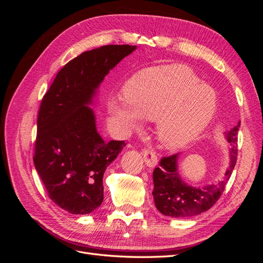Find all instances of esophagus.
<instances>
[{
	"label": "esophagus",
	"instance_id": "esophagus-1",
	"mask_svg": "<svg viewBox=\"0 0 263 263\" xmlns=\"http://www.w3.org/2000/svg\"><path fill=\"white\" fill-rule=\"evenodd\" d=\"M142 156H144V160L148 166H155L158 163V158L155 151L150 148L142 149Z\"/></svg>",
	"mask_w": 263,
	"mask_h": 263
}]
</instances>
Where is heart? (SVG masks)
I'll return each instance as SVG.
<instances>
[{
    "mask_svg": "<svg viewBox=\"0 0 263 263\" xmlns=\"http://www.w3.org/2000/svg\"><path fill=\"white\" fill-rule=\"evenodd\" d=\"M124 102L112 101L109 110L126 128L136 129L140 118L156 121L157 136L170 149L194 140L216 112L217 94L184 65H164L140 71L123 90Z\"/></svg>",
    "mask_w": 263,
    "mask_h": 263,
    "instance_id": "b5f03b06",
    "label": "heart"
}]
</instances>
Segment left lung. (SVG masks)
<instances>
[{"instance_id": "1", "label": "left lung", "mask_w": 263, "mask_h": 263, "mask_svg": "<svg viewBox=\"0 0 263 263\" xmlns=\"http://www.w3.org/2000/svg\"><path fill=\"white\" fill-rule=\"evenodd\" d=\"M240 122L234 128L225 133L230 145V163L224 178L216 184L204 187H193L185 184L178 172V157L174 154L163 157L155 168L154 178V200L157 210L165 216L191 217L209 211L218 201L224 192L227 182L232 176L238 156V130Z\"/></svg>"}]
</instances>
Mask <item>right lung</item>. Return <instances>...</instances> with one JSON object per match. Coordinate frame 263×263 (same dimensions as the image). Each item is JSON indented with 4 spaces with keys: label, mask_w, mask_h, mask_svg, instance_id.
Returning a JSON list of instances; mask_svg holds the SVG:
<instances>
[{
    "label": "right lung",
    "mask_w": 263,
    "mask_h": 263,
    "mask_svg": "<svg viewBox=\"0 0 263 263\" xmlns=\"http://www.w3.org/2000/svg\"><path fill=\"white\" fill-rule=\"evenodd\" d=\"M136 46L107 45L69 61L38 110L34 164L50 200L71 214H90L104 198L103 176L125 141L101 138L92 103L105 76Z\"/></svg>",
    "instance_id": "obj_1"
}]
</instances>
